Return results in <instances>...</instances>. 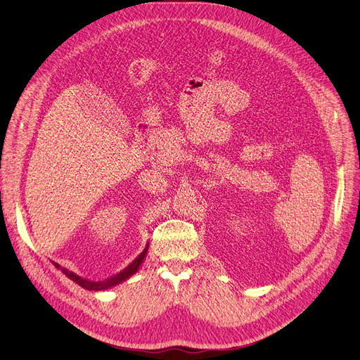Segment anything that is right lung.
I'll use <instances>...</instances> for the list:
<instances>
[{
    "instance_id": "obj_1",
    "label": "right lung",
    "mask_w": 360,
    "mask_h": 360,
    "mask_svg": "<svg viewBox=\"0 0 360 360\" xmlns=\"http://www.w3.org/2000/svg\"><path fill=\"white\" fill-rule=\"evenodd\" d=\"M148 246H149V243H146L145 249L136 256V258H135L125 269H122L120 274H117V275H114V276H111V278H108V279H105V281H98V282L88 281V279L81 278V276H78L77 274H74V272H71V271H68V269H65V268H61V266H60L58 264H56V262H53V264H54V266H56L57 269H60L67 278H70L71 281H74V282H75L77 285H79L81 288L88 289V290H105V289H110V288H112V286H115V285L122 283L124 281H127L128 278H131L134 274L138 272V269L141 268V265H142V262H143V259H145V256H146Z\"/></svg>"
}]
</instances>
